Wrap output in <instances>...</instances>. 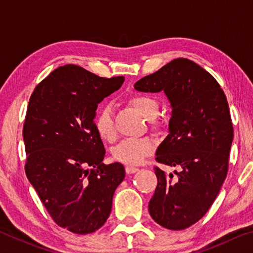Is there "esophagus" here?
<instances>
[{
  "label": "esophagus",
  "mask_w": 253,
  "mask_h": 253,
  "mask_svg": "<svg viewBox=\"0 0 253 253\" xmlns=\"http://www.w3.org/2000/svg\"><path fill=\"white\" fill-rule=\"evenodd\" d=\"M126 172L127 174H134L136 172H138V169L134 168V166H126Z\"/></svg>",
  "instance_id": "obj_1"
}]
</instances>
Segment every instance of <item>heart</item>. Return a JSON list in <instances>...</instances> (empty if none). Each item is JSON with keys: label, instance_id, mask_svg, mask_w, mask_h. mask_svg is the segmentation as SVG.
Instances as JSON below:
<instances>
[{"label": "heart", "instance_id": "b5f03b06", "mask_svg": "<svg viewBox=\"0 0 253 253\" xmlns=\"http://www.w3.org/2000/svg\"><path fill=\"white\" fill-rule=\"evenodd\" d=\"M129 104L138 110L144 117L152 119L157 115L158 102L153 97L148 95L137 93L129 98ZM95 128L102 139L107 142H113L116 137V128L114 125L113 111L109 105H105L98 111L95 118ZM155 148L153 139L149 137H142V138H126L122 140L117 146H115L113 152V157L119 162L126 164H139L144 161V158L151 155Z\"/></svg>", "mask_w": 253, "mask_h": 253}]
</instances>
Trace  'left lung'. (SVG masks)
<instances>
[{
	"instance_id": "obj_1",
	"label": "left lung",
	"mask_w": 253,
	"mask_h": 253,
	"mask_svg": "<svg viewBox=\"0 0 253 253\" xmlns=\"http://www.w3.org/2000/svg\"><path fill=\"white\" fill-rule=\"evenodd\" d=\"M134 87L142 92L164 91L172 107L169 135L156 149V161L179 170H174V177L154 169L157 186L149 214L166 229H186L211 208L228 173L233 126L226 97L207 70L184 58Z\"/></svg>"
}]
</instances>
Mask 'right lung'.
<instances>
[{
  "instance_id": "add662e5",
  "label": "right lung",
  "mask_w": 253,
  "mask_h": 253,
  "mask_svg": "<svg viewBox=\"0 0 253 253\" xmlns=\"http://www.w3.org/2000/svg\"><path fill=\"white\" fill-rule=\"evenodd\" d=\"M124 77L101 78L75 65L59 67L37 85L23 126L25 174L55 223L77 234L101 228L125 178L121 163L105 165L96 110Z\"/></svg>"
}]
</instances>
